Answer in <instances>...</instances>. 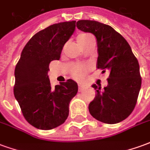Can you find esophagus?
Here are the masks:
<instances>
[{
	"label": "esophagus",
	"instance_id": "esophagus-1",
	"mask_svg": "<svg viewBox=\"0 0 150 150\" xmlns=\"http://www.w3.org/2000/svg\"><path fill=\"white\" fill-rule=\"evenodd\" d=\"M86 87L85 86H83V85H79V91H83L84 90Z\"/></svg>",
	"mask_w": 150,
	"mask_h": 150
}]
</instances>
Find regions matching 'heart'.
Returning a JSON list of instances; mask_svg holds the SVG:
<instances>
[{"label": "heart", "mask_w": 150, "mask_h": 150, "mask_svg": "<svg viewBox=\"0 0 150 150\" xmlns=\"http://www.w3.org/2000/svg\"><path fill=\"white\" fill-rule=\"evenodd\" d=\"M88 35H85V34H83V35H80L79 36L78 38H77V41L78 42H81L83 40H84L86 38ZM89 70V67L87 65H77L73 67L71 71V76L74 79H75L76 80H79V81H81L84 78V75L86 74V72L88 71Z\"/></svg>", "instance_id": "obj_1"}]
</instances>
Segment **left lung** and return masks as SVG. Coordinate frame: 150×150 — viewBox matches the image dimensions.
Masks as SVG:
<instances>
[{
  "instance_id": "1",
  "label": "left lung",
  "mask_w": 150,
  "mask_h": 150,
  "mask_svg": "<svg viewBox=\"0 0 150 150\" xmlns=\"http://www.w3.org/2000/svg\"><path fill=\"white\" fill-rule=\"evenodd\" d=\"M79 30L93 34L97 39V68L108 71V86L92 85L96 96L89 104L95 119L106 124H116L132 113L142 86L137 59L121 34L108 25L90 20L77 21Z\"/></svg>"
}]
</instances>
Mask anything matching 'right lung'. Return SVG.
Masks as SVG:
<instances>
[{"label":"right lung","instance_id":"obj_1","mask_svg":"<svg viewBox=\"0 0 150 150\" xmlns=\"http://www.w3.org/2000/svg\"><path fill=\"white\" fill-rule=\"evenodd\" d=\"M75 21L50 25L26 43L15 67L13 93L29 124L50 130L65 122L69 104L78 91L74 80L51 88L47 73L50 62L59 60L65 43L75 30Z\"/></svg>","mask_w":150,"mask_h":150}]
</instances>
